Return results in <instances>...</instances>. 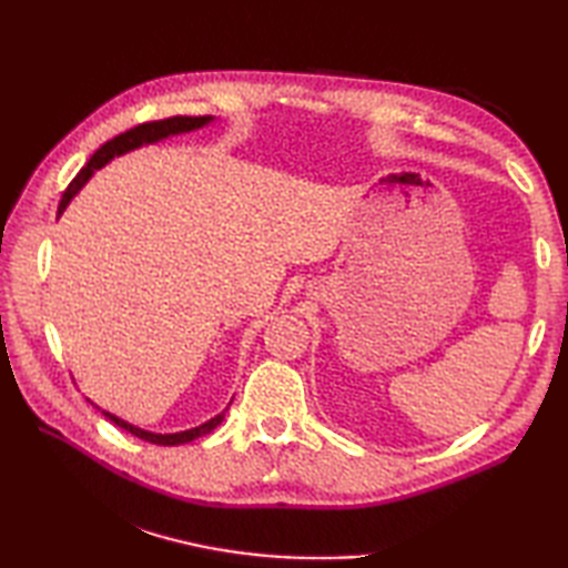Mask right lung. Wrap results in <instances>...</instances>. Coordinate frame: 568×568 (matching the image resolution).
Returning a JSON list of instances; mask_svg holds the SVG:
<instances>
[{"label":"right lung","instance_id":"add662e5","mask_svg":"<svg viewBox=\"0 0 568 568\" xmlns=\"http://www.w3.org/2000/svg\"><path fill=\"white\" fill-rule=\"evenodd\" d=\"M207 122H212V116H171V119H159V122H143L134 129L124 131V134L114 136L112 141H106L104 146H100L98 151L92 153V159L82 165V171L70 180V185L65 187L63 197H60V204H58V214H63V210L68 207V202L78 195L80 187L88 183V180L92 178L94 171H100V168L104 163H110L114 155H122L126 151H134L139 146H143V143H155L161 139H168L173 134H183V131H192V129H200ZM106 419H112L116 427H122L126 432L134 434V437L143 439V442H151V444H161V446H175V444H187L192 439L202 437V434H210L220 422L224 419V413L212 417L210 422H204V425L195 427V429H187V432H175V434H153V432H146V429H139L134 425H129V422L119 419L110 413H102Z\"/></svg>","mask_w":568,"mask_h":568}]
</instances>
